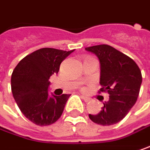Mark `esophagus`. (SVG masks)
<instances>
[{
	"label": "esophagus",
	"instance_id": "esophagus-1",
	"mask_svg": "<svg viewBox=\"0 0 150 150\" xmlns=\"http://www.w3.org/2000/svg\"><path fill=\"white\" fill-rule=\"evenodd\" d=\"M80 96H81V98L85 101V102H88V101L91 100V99L88 98V97H87V96H84V95H80Z\"/></svg>",
	"mask_w": 150,
	"mask_h": 150
}]
</instances>
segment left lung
Masks as SVG:
<instances>
[{
  "mask_svg": "<svg viewBox=\"0 0 150 150\" xmlns=\"http://www.w3.org/2000/svg\"><path fill=\"white\" fill-rule=\"evenodd\" d=\"M98 57L100 65V91H107L109 100L97 115L88 116L94 123L114 125L127 115L138 100L142 83L141 71L129 56L107 45L85 48Z\"/></svg>",
  "mask_w": 150,
  "mask_h": 150,
  "instance_id": "obj_1",
  "label": "left lung"
}]
</instances>
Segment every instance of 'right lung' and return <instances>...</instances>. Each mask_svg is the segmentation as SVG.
<instances>
[{
    "label": "right lung",
    "mask_w": 150,
    "mask_h": 150,
    "mask_svg": "<svg viewBox=\"0 0 150 150\" xmlns=\"http://www.w3.org/2000/svg\"><path fill=\"white\" fill-rule=\"evenodd\" d=\"M74 50L43 48L25 56L12 71L13 98L22 113L38 126L53 124L61 117L71 94L54 95L49 92L51 75Z\"/></svg>",
    "instance_id": "add662e5"
}]
</instances>
